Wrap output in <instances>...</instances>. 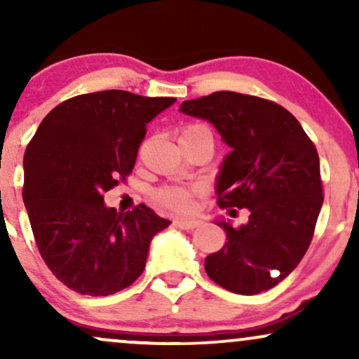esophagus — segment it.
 <instances>
[{"mask_svg": "<svg viewBox=\"0 0 359 359\" xmlns=\"http://www.w3.org/2000/svg\"><path fill=\"white\" fill-rule=\"evenodd\" d=\"M199 224H201V221H197V219H175V226L177 228H180V229H196V228H199Z\"/></svg>", "mask_w": 359, "mask_h": 359, "instance_id": "34e87169", "label": "esophagus"}]
</instances>
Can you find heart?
Here are the masks:
<instances>
[{"mask_svg": "<svg viewBox=\"0 0 359 359\" xmlns=\"http://www.w3.org/2000/svg\"><path fill=\"white\" fill-rule=\"evenodd\" d=\"M208 130L203 125H189L185 126L180 135L184 133H192V131H201ZM199 194V189L197 187H162L155 192V201L156 204H160L162 208L170 209V211H189L192 208L194 196Z\"/></svg>", "mask_w": 359, "mask_h": 359, "instance_id": "obj_1", "label": "heart"}]
</instances>
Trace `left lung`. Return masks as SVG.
<instances>
[{
	"mask_svg": "<svg viewBox=\"0 0 359 359\" xmlns=\"http://www.w3.org/2000/svg\"><path fill=\"white\" fill-rule=\"evenodd\" d=\"M180 111L209 119L233 148L217 179L221 209H248L246 224L226 231L205 273L226 290L255 295L290 273L311 245L324 194L319 155L297 118L277 102L217 90Z\"/></svg>",
	"mask_w": 359,
	"mask_h": 359,
	"instance_id": "8db88e82",
	"label": "left lung"
}]
</instances>
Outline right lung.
<instances>
[{
  "label": "right lung",
  "instance_id": "add662e5",
  "mask_svg": "<svg viewBox=\"0 0 359 359\" xmlns=\"http://www.w3.org/2000/svg\"><path fill=\"white\" fill-rule=\"evenodd\" d=\"M175 97L97 90L55 106L23 156V203L43 262L81 295L116 294L142 275L151 238L170 224L140 204L106 208L126 182L147 125Z\"/></svg>",
  "mask_w": 359,
  "mask_h": 359
}]
</instances>
